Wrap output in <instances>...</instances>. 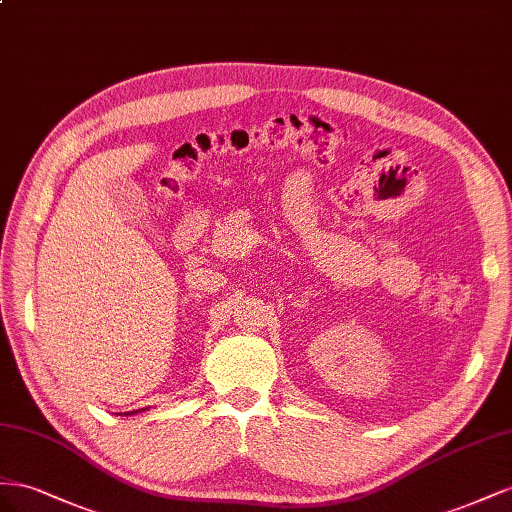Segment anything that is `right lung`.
<instances>
[{
  "label": "right lung",
  "instance_id": "right-lung-1",
  "mask_svg": "<svg viewBox=\"0 0 512 512\" xmlns=\"http://www.w3.org/2000/svg\"><path fill=\"white\" fill-rule=\"evenodd\" d=\"M137 412H141V410H135V412H128V414H124V416H133V414H137Z\"/></svg>",
  "mask_w": 512,
  "mask_h": 512
}]
</instances>
